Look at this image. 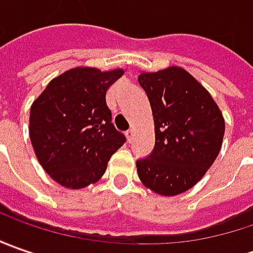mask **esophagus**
Returning a JSON list of instances; mask_svg holds the SVG:
<instances>
[{
	"mask_svg": "<svg viewBox=\"0 0 253 253\" xmlns=\"http://www.w3.org/2000/svg\"><path fill=\"white\" fill-rule=\"evenodd\" d=\"M125 135H126V139H128V142H131L132 138H133V135H135V131H133V129H128Z\"/></svg>",
	"mask_w": 253,
	"mask_h": 253,
	"instance_id": "1",
	"label": "esophagus"
}]
</instances>
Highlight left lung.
<instances>
[{"mask_svg":"<svg viewBox=\"0 0 253 253\" xmlns=\"http://www.w3.org/2000/svg\"><path fill=\"white\" fill-rule=\"evenodd\" d=\"M138 82L151 102L155 148L136 161L139 180L170 197L196 186L217 159L225 121L217 102L179 66L141 72Z\"/></svg>","mask_w":253,"mask_h":253,"instance_id":"obj_1","label":"left lung"}]
</instances>
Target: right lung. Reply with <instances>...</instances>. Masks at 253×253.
Here are the masks:
<instances>
[{
	"label": "right lung",
	"instance_id": "1",
	"mask_svg": "<svg viewBox=\"0 0 253 253\" xmlns=\"http://www.w3.org/2000/svg\"><path fill=\"white\" fill-rule=\"evenodd\" d=\"M122 69L74 67L50 80L32 102L29 138L43 170L60 186L84 189L101 179L125 143L111 122L107 90Z\"/></svg>",
	"mask_w": 253,
	"mask_h": 253
}]
</instances>
